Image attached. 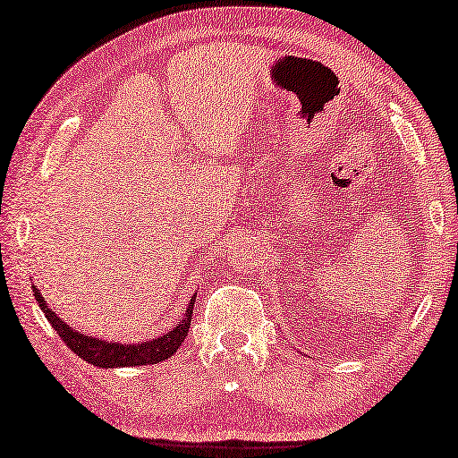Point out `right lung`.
Returning a JSON list of instances; mask_svg holds the SVG:
<instances>
[{
	"mask_svg": "<svg viewBox=\"0 0 458 458\" xmlns=\"http://www.w3.org/2000/svg\"><path fill=\"white\" fill-rule=\"evenodd\" d=\"M32 293H34V299L38 301L40 311L45 313V318L55 327V332L59 334L61 340L67 344L69 350H73V354H77L86 362L94 364V367H100V369L145 367V364H157V362L167 360V358L174 356L175 352H178L182 342L186 340L190 321H192L194 301H196V294H194V297L188 302L184 318L175 323L170 332L153 337V340L129 344V342L100 340V337L77 332V329L67 326V323L63 321L51 307H48V302L45 301V297H42L40 291L34 284H32Z\"/></svg>",
	"mask_w": 458,
	"mask_h": 458,
	"instance_id": "right-lung-1",
	"label": "right lung"
}]
</instances>
